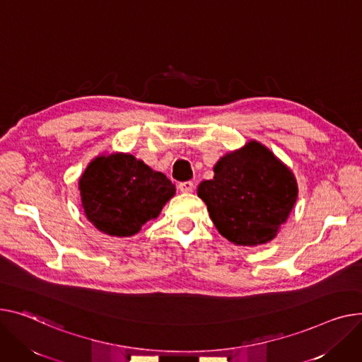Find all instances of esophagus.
<instances>
[{
    "label": "esophagus",
    "mask_w": 362,
    "mask_h": 362,
    "mask_svg": "<svg viewBox=\"0 0 362 362\" xmlns=\"http://www.w3.org/2000/svg\"><path fill=\"white\" fill-rule=\"evenodd\" d=\"M177 187H179L180 192H183V194H189V192L194 190V182H190V180H187V182H180Z\"/></svg>",
    "instance_id": "obj_1"
}]
</instances>
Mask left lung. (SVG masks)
<instances>
[{
  "instance_id": "8db88e82",
  "label": "left lung",
  "mask_w": 362,
  "mask_h": 362,
  "mask_svg": "<svg viewBox=\"0 0 362 362\" xmlns=\"http://www.w3.org/2000/svg\"><path fill=\"white\" fill-rule=\"evenodd\" d=\"M214 173V179L198 186V197L220 234L240 246L271 242L297 199L290 168L262 144L250 141L220 158Z\"/></svg>"
}]
</instances>
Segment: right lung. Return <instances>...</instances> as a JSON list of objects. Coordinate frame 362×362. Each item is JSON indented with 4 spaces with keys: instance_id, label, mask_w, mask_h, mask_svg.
I'll return each mask as SVG.
<instances>
[{
    "instance_id": "right-lung-1",
    "label": "right lung",
    "mask_w": 362,
    "mask_h": 362,
    "mask_svg": "<svg viewBox=\"0 0 362 362\" xmlns=\"http://www.w3.org/2000/svg\"><path fill=\"white\" fill-rule=\"evenodd\" d=\"M175 185L131 154L94 158L80 179L81 202L93 226L117 237L136 234L157 218Z\"/></svg>"
}]
</instances>
